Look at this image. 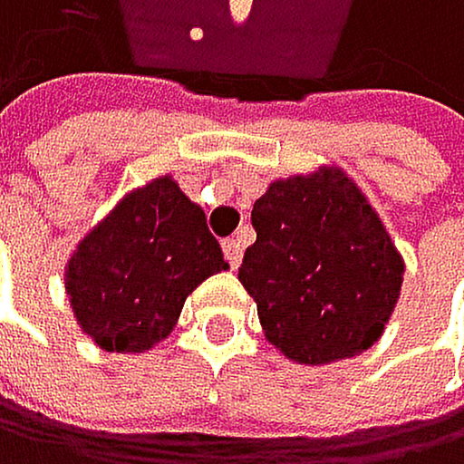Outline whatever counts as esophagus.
Returning a JSON list of instances; mask_svg holds the SVG:
<instances>
[{
	"label": "esophagus",
	"instance_id": "1",
	"mask_svg": "<svg viewBox=\"0 0 464 464\" xmlns=\"http://www.w3.org/2000/svg\"><path fill=\"white\" fill-rule=\"evenodd\" d=\"M222 251H225V259L230 267H239V262H242V242L239 239H225Z\"/></svg>",
	"mask_w": 464,
	"mask_h": 464
}]
</instances>
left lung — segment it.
<instances>
[{
    "mask_svg": "<svg viewBox=\"0 0 464 464\" xmlns=\"http://www.w3.org/2000/svg\"><path fill=\"white\" fill-rule=\"evenodd\" d=\"M256 242L239 282L271 345L299 365L368 351L400 299L405 262L345 173L274 182L251 210Z\"/></svg>",
    "mask_w": 464,
    "mask_h": 464,
    "instance_id": "8db88e82",
    "label": "left lung"
}]
</instances>
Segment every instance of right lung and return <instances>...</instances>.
<instances>
[{"label":"right lung","mask_w":464,"mask_h":464,"mask_svg":"<svg viewBox=\"0 0 464 464\" xmlns=\"http://www.w3.org/2000/svg\"><path fill=\"white\" fill-rule=\"evenodd\" d=\"M225 267L202 208L162 176L128 193L82 239L64 285L99 348L142 353L173 331L188 294Z\"/></svg>","instance_id":"add662e5"}]
</instances>
